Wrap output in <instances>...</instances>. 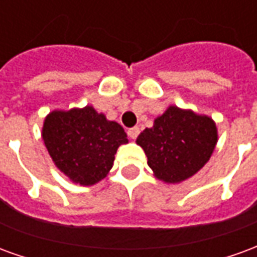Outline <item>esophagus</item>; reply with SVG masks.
<instances>
[{"label": "esophagus", "mask_w": 257, "mask_h": 257, "mask_svg": "<svg viewBox=\"0 0 257 257\" xmlns=\"http://www.w3.org/2000/svg\"><path fill=\"white\" fill-rule=\"evenodd\" d=\"M128 137L133 138V140H136L138 137V134H140V127H132V128H128Z\"/></svg>", "instance_id": "esophagus-1"}]
</instances>
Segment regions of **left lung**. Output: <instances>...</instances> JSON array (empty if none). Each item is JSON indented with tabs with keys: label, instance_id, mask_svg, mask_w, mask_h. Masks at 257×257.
<instances>
[{
	"label": "left lung",
	"instance_id": "8db88e82",
	"mask_svg": "<svg viewBox=\"0 0 257 257\" xmlns=\"http://www.w3.org/2000/svg\"><path fill=\"white\" fill-rule=\"evenodd\" d=\"M217 128L210 117L169 106L145 128L137 144L148 158L155 176L166 183H180L199 172L212 156Z\"/></svg>",
	"mask_w": 257,
	"mask_h": 257
}]
</instances>
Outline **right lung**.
<instances>
[{
    "mask_svg": "<svg viewBox=\"0 0 257 257\" xmlns=\"http://www.w3.org/2000/svg\"><path fill=\"white\" fill-rule=\"evenodd\" d=\"M43 140L56 167L73 183L92 185L112 169L114 154L127 134L92 106L54 110L47 116Z\"/></svg>",
    "mask_w": 257,
    "mask_h": 257,
    "instance_id": "right-lung-1",
    "label": "right lung"
}]
</instances>
